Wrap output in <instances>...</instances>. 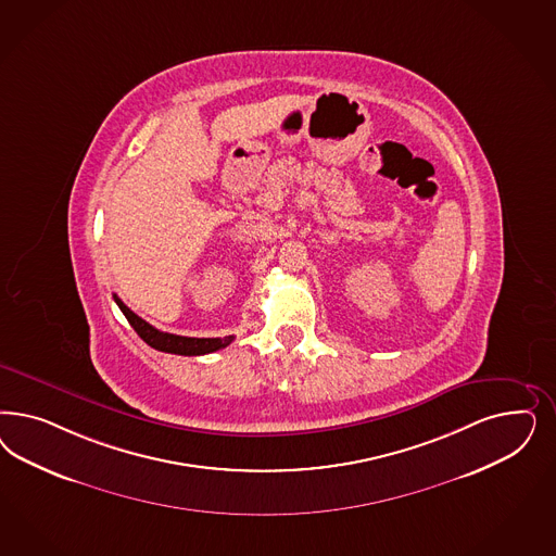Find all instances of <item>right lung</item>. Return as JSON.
Listing matches in <instances>:
<instances>
[{"mask_svg": "<svg viewBox=\"0 0 556 556\" xmlns=\"http://www.w3.org/2000/svg\"><path fill=\"white\" fill-rule=\"evenodd\" d=\"M114 301H116V305L121 306L126 321L130 323V327L139 333V338L144 343H149L151 348L160 350V352L178 354V356H204V354H213L216 350L227 348L235 340L233 336H227V338H184V336L165 333V331L155 329L153 325H149L139 315H135L116 294H114Z\"/></svg>", "mask_w": 556, "mask_h": 556, "instance_id": "1", "label": "right lung"}]
</instances>
